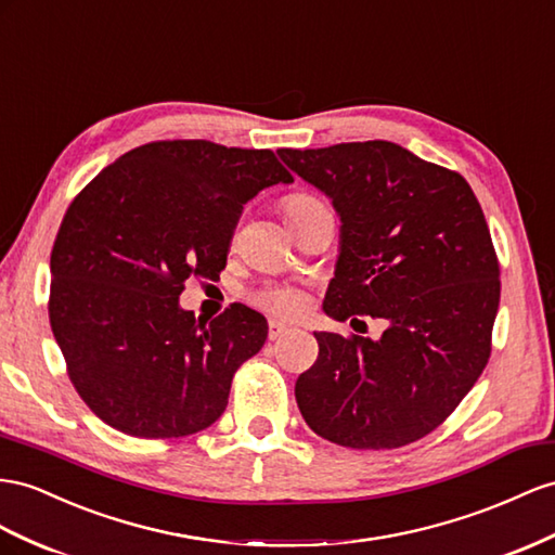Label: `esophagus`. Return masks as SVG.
I'll return each instance as SVG.
<instances>
[{"label":"esophagus","mask_w":555,"mask_h":555,"mask_svg":"<svg viewBox=\"0 0 555 555\" xmlns=\"http://www.w3.org/2000/svg\"><path fill=\"white\" fill-rule=\"evenodd\" d=\"M291 328L281 321H269V339H279L281 335H286Z\"/></svg>","instance_id":"obj_1"}]
</instances>
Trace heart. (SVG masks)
<instances>
[{"mask_svg":"<svg viewBox=\"0 0 555 555\" xmlns=\"http://www.w3.org/2000/svg\"><path fill=\"white\" fill-rule=\"evenodd\" d=\"M323 206L317 196L311 194H291L286 198V216H300V212ZM253 302L260 309L269 311V314H276L283 319H291L302 314V309L307 307V297L300 288L295 286H281V283H272V286H264L258 293L253 295Z\"/></svg>","mask_w":555,"mask_h":555,"instance_id":"1","label":"heart"}]
</instances>
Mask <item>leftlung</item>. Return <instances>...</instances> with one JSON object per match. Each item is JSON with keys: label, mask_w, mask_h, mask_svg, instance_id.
<instances>
[{"label": "left lung", "mask_w": 555, "mask_h": 555, "mask_svg": "<svg viewBox=\"0 0 555 555\" xmlns=\"http://www.w3.org/2000/svg\"><path fill=\"white\" fill-rule=\"evenodd\" d=\"M343 220L323 311L385 319L379 339L314 333L319 359L295 382L309 429L389 450L443 424L492 349L500 262L468 182L387 140L279 150Z\"/></svg>", "instance_id": "left-lung-1"}]
</instances>
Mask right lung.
Instances as JSON below:
<instances>
[{
	"label": "right lung",
	"mask_w": 555,
	"mask_h": 555,
	"mask_svg": "<svg viewBox=\"0 0 555 555\" xmlns=\"http://www.w3.org/2000/svg\"><path fill=\"white\" fill-rule=\"evenodd\" d=\"M279 182L293 176L272 150L159 140L69 204L51 250V331L81 401L112 429L180 438L224 413L267 321L244 305L196 321L178 297L190 276H220L244 204Z\"/></svg>",
	"instance_id": "add662e5"
}]
</instances>
